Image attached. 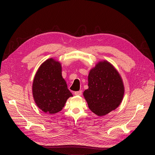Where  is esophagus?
I'll list each match as a JSON object with an SVG mask.
<instances>
[{
  "label": "esophagus",
  "mask_w": 155,
  "mask_h": 155,
  "mask_svg": "<svg viewBox=\"0 0 155 155\" xmlns=\"http://www.w3.org/2000/svg\"><path fill=\"white\" fill-rule=\"evenodd\" d=\"M74 94L76 96H81L82 91H77V92H75Z\"/></svg>",
  "instance_id": "1"
}]
</instances>
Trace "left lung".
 <instances>
[{"label":"left lung","mask_w":155,"mask_h":155,"mask_svg":"<svg viewBox=\"0 0 155 155\" xmlns=\"http://www.w3.org/2000/svg\"><path fill=\"white\" fill-rule=\"evenodd\" d=\"M88 88L83 92L88 108L103 116L114 110L122 101L124 85L120 74L106 60L98 62L88 76Z\"/></svg>","instance_id":"left-lung-1"}]
</instances>
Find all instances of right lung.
I'll list each match as a JSON object with an SVG mask.
<instances>
[{
  "label": "right lung",
  "instance_id": "right-lung-1",
  "mask_svg": "<svg viewBox=\"0 0 155 155\" xmlns=\"http://www.w3.org/2000/svg\"><path fill=\"white\" fill-rule=\"evenodd\" d=\"M32 94L37 106L44 112L55 114L73 96L62 77L61 64L53 58L41 64L32 84Z\"/></svg>",
  "mask_w": 155,
  "mask_h": 155
}]
</instances>
